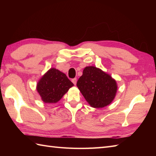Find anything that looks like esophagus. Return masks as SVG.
I'll use <instances>...</instances> for the list:
<instances>
[{"mask_svg":"<svg viewBox=\"0 0 156 156\" xmlns=\"http://www.w3.org/2000/svg\"><path fill=\"white\" fill-rule=\"evenodd\" d=\"M72 82L73 84H74V85H76V78L72 79Z\"/></svg>","mask_w":156,"mask_h":156,"instance_id":"34e87169","label":"esophagus"}]
</instances>
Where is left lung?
Instances as JSON below:
<instances>
[{
    "label": "left lung",
    "instance_id": "left-lung-1",
    "mask_svg": "<svg viewBox=\"0 0 156 156\" xmlns=\"http://www.w3.org/2000/svg\"><path fill=\"white\" fill-rule=\"evenodd\" d=\"M76 85L88 104L97 108L111 104L117 90V82L111 76L94 66L84 69Z\"/></svg>",
    "mask_w": 156,
    "mask_h": 156
}]
</instances>
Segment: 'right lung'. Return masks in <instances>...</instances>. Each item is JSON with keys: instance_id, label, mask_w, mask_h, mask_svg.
<instances>
[{"instance_id": "right-lung-1", "label": "right lung", "mask_w": 156, "mask_h": 156, "mask_svg": "<svg viewBox=\"0 0 156 156\" xmlns=\"http://www.w3.org/2000/svg\"><path fill=\"white\" fill-rule=\"evenodd\" d=\"M73 86L65 74L51 68L38 82L37 90L45 103H56Z\"/></svg>"}]
</instances>
